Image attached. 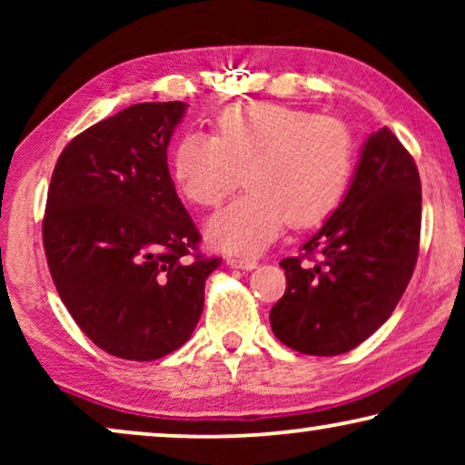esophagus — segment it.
I'll use <instances>...</instances> for the list:
<instances>
[{"label":"esophagus","mask_w":465,"mask_h":465,"mask_svg":"<svg viewBox=\"0 0 465 465\" xmlns=\"http://www.w3.org/2000/svg\"><path fill=\"white\" fill-rule=\"evenodd\" d=\"M228 264L232 266V269H243V271H252L258 266V260L256 258H239V256H231L226 260Z\"/></svg>","instance_id":"obj_1"}]
</instances>
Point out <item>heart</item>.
Wrapping results in <instances>:
<instances>
[{
    "label": "heart",
    "instance_id": "b5f03b06",
    "mask_svg": "<svg viewBox=\"0 0 465 465\" xmlns=\"http://www.w3.org/2000/svg\"><path fill=\"white\" fill-rule=\"evenodd\" d=\"M215 137L190 133L173 156L182 193L215 207L245 182L250 190L209 218L207 241L228 253H258L285 224L313 226L339 207L353 171L342 123L279 104L231 105L215 114Z\"/></svg>",
    "mask_w": 465,
    "mask_h": 465
}]
</instances>
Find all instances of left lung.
<instances>
[{
  "instance_id": "left-lung-1",
  "label": "left lung",
  "mask_w": 465,
  "mask_h": 465,
  "mask_svg": "<svg viewBox=\"0 0 465 465\" xmlns=\"http://www.w3.org/2000/svg\"><path fill=\"white\" fill-rule=\"evenodd\" d=\"M421 234V180L398 137L383 126L361 145L351 186L334 213L282 260L285 294L271 328L307 355L351 351L383 326L415 271ZM320 252L322 262H310Z\"/></svg>"
}]
</instances>
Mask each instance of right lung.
Here are the masks:
<instances>
[{
	"mask_svg": "<svg viewBox=\"0 0 465 465\" xmlns=\"http://www.w3.org/2000/svg\"><path fill=\"white\" fill-rule=\"evenodd\" d=\"M186 107L135 104L101 120L65 145L50 180L42 234L56 292L82 332L123 360L180 349L222 262L193 253L201 234L169 173Z\"/></svg>",
	"mask_w": 465,
	"mask_h": 465,
	"instance_id": "1",
	"label": "right lung"
}]
</instances>
